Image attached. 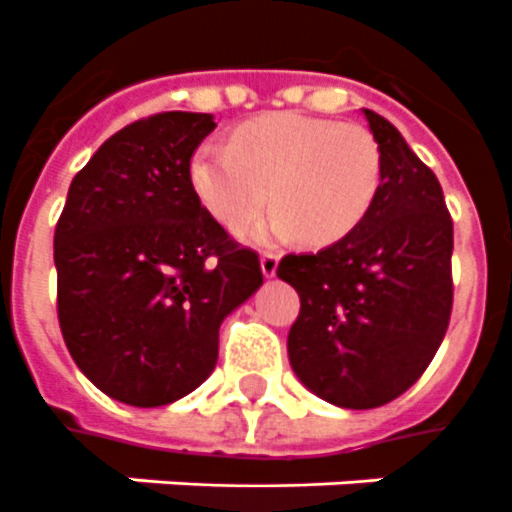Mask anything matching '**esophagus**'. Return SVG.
Returning a JSON list of instances; mask_svg holds the SVG:
<instances>
[{
  "label": "esophagus",
  "instance_id": "esophagus-1",
  "mask_svg": "<svg viewBox=\"0 0 512 512\" xmlns=\"http://www.w3.org/2000/svg\"><path fill=\"white\" fill-rule=\"evenodd\" d=\"M277 264H280V256H277V253H264V256H261V275L275 277Z\"/></svg>",
  "mask_w": 512,
  "mask_h": 512
}]
</instances>
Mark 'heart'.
I'll return each mask as SVG.
<instances>
[{"instance_id":"obj_1","label":"heart","mask_w":512,"mask_h":512,"mask_svg":"<svg viewBox=\"0 0 512 512\" xmlns=\"http://www.w3.org/2000/svg\"><path fill=\"white\" fill-rule=\"evenodd\" d=\"M380 147L365 126L301 113H272L237 126L232 147H198L190 182L227 227H243L272 203L275 214L248 230L253 243L304 235L330 245L357 230L380 187Z\"/></svg>"}]
</instances>
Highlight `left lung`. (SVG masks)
<instances>
[{"mask_svg":"<svg viewBox=\"0 0 512 512\" xmlns=\"http://www.w3.org/2000/svg\"><path fill=\"white\" fill-rule=\"evenodd\" d=\"M362 113L383 163L370 211L343 240L277 267L301 298L290 367L346 410L402 396L431 365L452 314V219L439 179L391 121Z\"/></svg>","mask_w":512,"mask_h":512,"instance_id":"8db88e82","label":"left lung"}]
</instances>
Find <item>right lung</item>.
<instances>
[{"label":"right lung","instance_id":"add662e5","mask_svg":"<svg viewBox=\"0 0 512 512\" xmlns=\"http://www.w3.org/2000/svg\"><path fill=\"white\" fill-rule=\"evenodd\" d=\"M211 113L124 126L73 177L55 227L57 320L79 370L116 402L161 407L214 372L224 317L261 288L259 256L190 182Z\"/></svg>","mask_w":512,"mask_h":512}]
</instances>
